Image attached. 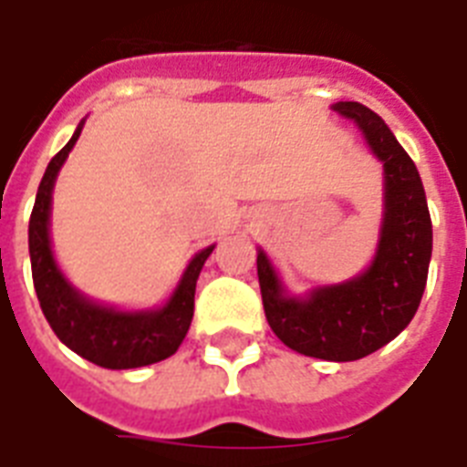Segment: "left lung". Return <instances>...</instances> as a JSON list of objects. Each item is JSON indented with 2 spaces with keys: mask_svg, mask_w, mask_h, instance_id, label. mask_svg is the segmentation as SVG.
Here are the masks:
<instances>
[{
  "mask_svg": "<svg viewBox=\"0 0 467 467\" xmlns=\"http://www.w3.org/2000/svg\"><path fill=\"white\" fill-rule=\"evenodd\" d=\"M333 109L358 122L385 170V214L375 260L360 277L317 287L307 297L285 293L263 250L257 277L265 317L287 348L320 360L350 362L390 343L418 313L428 283L432 223L418 167L390 127L360 102H337Z\"/></svg>",
  "mask_w": 467,
  "mask_h": 467,
  "instance_id": "left-lung-1",
  "label": "left lung"
}]
</instances>
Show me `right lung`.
<instances>
[{
    "mask_svg": "<svg viewBox=\"0 0 467 467\" xmlns=\"http://www.w3.org/2000/svg\"><path fill=\"white\" fill-rule=\"evenodd\" d=\"M82 124L85 122H79L72 140L47 164V172L36 190L35 210L29 217V257H32L36 300L57 337L69 350L82 355L85 360L95 362L99 368H109V370L142 368V365H152V362L170 358L182 345L194 315L197 277H200L204 260L214 250V244L194 254L170 303L157 310L122 313L115 307L92 303L85 295L77 293L65 280V275L59 273L55 254H52L49 207H52L57 172L62 170L69 150L75 147Z\"/></svg>",
    "mask_w": 467,
    "mask_h": 467,
    "instance_id": "1",
    "label": "right lung"
}]
</instances>
